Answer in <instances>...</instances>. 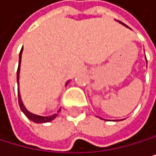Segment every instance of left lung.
Instances as JSON below:
<instances>
[{"instance_id":"left-lung-1","label":"left lung","mask_w":156,"mask_h":156,"mask_svg":"<svg viewBox=\"0 0 156 156\" xmlns=\"http://www.w3.org/2000/svg\"><path fill=\"white\" fill-rule=\"evenodd\" d=\"M121 23H122V24H123V23H122V22H121ZM123 25H124V24H123ZM125 26H126V25H125Z\"/></svg>"}]
</instances>
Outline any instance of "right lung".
<instances>
[{
	"mask_svg": "<svg viewBox=\"0 0 156 156\" xmlns=\"http://www.w3.org/2000/svg\"><path fill=\"white\" fill-rule=\"evenodd\" d=\"M21 54H22V49L20 50V62H19V68H17V71H16V81H17V84H19V80H20V62H21ZM69 81L66 82V85L68 84ZM19 90V89H17ZM19 104H20V109L22 110V112L26 115L27 118H29L31 121H33L34 122H36V123H43V122H48L52 120H54L56 117H57V113L60 112L61 109H59L57 111L56 114H53V115H50V116H40V115H36V114H34V113L30 112L29 110H27V108H25V106L23 105L22 103V100H21V97H20V90H19Z\"/></svg>",
	"mask_w": 156,
	"mask_h": 156,
	"instance_id": "right-lung-1",
	"label": "right lung"
}]
</instances>
